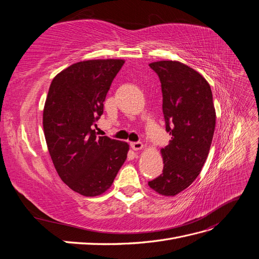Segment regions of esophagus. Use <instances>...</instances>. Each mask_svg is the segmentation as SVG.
I'll list each match as a JSON object with an SVG mask.
<instances>
[{
  "label": "esophagus",
  "instance_id": "esophagus-1",
  "mask_svg": "<svg viewBox=\"0 0 259 259\" xmlns=\"http://www.w3.org/2000/svg\"><path fill=\"white\" fill-rule=\"evenodd\" d=\"M131 147L133 150H140V149H143L144 145L140 142H134V143H131Z\"/></svg>",
  "mask_w": 259,
  "mask_h": 259
}]
</instances>
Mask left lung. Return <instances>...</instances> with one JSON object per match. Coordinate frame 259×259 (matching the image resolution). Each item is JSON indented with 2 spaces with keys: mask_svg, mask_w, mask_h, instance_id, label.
Returning a JSON list of instances; mask_svg holds the SVG:
<instances>
[{
  "mask_svg": "<svg viewBox=\"0 0 259 259\" xmlns=\"http://www.w3.org/2000/svg\"><path fill=\"white\" fill-rule=\"evenodd\" d=\"M160 77L163 114L169 144L161 149L163 173L149 187L174 197L189 187L204 165L213 140L216 112L208 82L194 69L175 60L149 64Z\"/></svg>",
  "mask_w": 259,
  "mask_h": 259,
  "instance_id": "obj_1",
  "label": "left lung"
}]
</instances>
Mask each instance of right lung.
Wrapping results in <instances>:
<instances>
[{"mask_svg": "<svg viewBox=\"0 0 259 259\" xmlns=\"http://www.w3.org/2000/svg\"><path fill=\"white\" fill-rule=\"evenodd\" d=\"M124 62H76L54 77L45 100L43 128L54 166L62 182L84 197L106 192L127 158V143L97 136L93 130Z\"/></svg>", "mask_w": 259, "mask_h": 259, "instance_id": "add662e5", "label": "right lung"}]
</instances>
